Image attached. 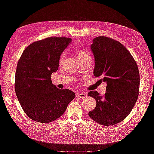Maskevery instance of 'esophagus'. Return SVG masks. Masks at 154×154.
<instances>
[{
	"label": "esophagus",
	"mask_w": 154,
	"mask_h": 154,
	"mask_svg": "<svg viewBox=\"0 0 154 154\" xmlns=\"http://www.w3.org/2000/svg\"><path fill=\"white\" fill-rule=\"evenodd\" d=\"M86 96H87V94L85 93H79L77 94V97L79 98H85L86 97Z\"/></svg>",
	"instance_id": "esophagus-1"
}]
</instances>
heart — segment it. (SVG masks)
<instances>
[{
    "label": "heart",
    "mask_w": 154,
    "mask_h": 154,
    "mask_svg": "<svg viewBox=\"0 0 154 154\" xmlns=\"http://www.w3.org/2000/svg\"><path fill=\"white\" fill-rule=\"evenodd\" d=\"M76 54H77V57L79 60H81V59H83L85 57H88V56H90L88 53H87L86 51H84V50H77L76 52ZM64 59H65V55L62 54L60 57V59H59V64H62Z\"/></svg>",
    "instance_id": "heart-1"
}]
</instances>
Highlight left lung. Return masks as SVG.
Wrapping results in <instances>:
<instances>
[{
    "instance_id": "8db88e82",
    "label": "left lung",
    "mask_w": 154,
    "mask_h": 154,
    "mask_svg": "<svg viewBox=\"0 0 154 154\" xmlns=\"http://www.w3.org/2000/svg\"><path fill=\"white\" fill-rule=\"evenodd\" d=\"M91 49L95 59L93 74L102 77L100 80L107 86L104 96L95 91L88 93L97 103L88 115L100 125H116L127 118L136 103L138 68L127 48L111 38L97 36L93 40Z\"/></svg>"
}]
</instances>
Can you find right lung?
I'll return each instance as SVG.
<instances>
[{
  "label": "right lung",
  "instance_id": "add662e5",
  "mask_svg": "<svg viewBox=\"0 0 154 154\" xmlns=\"http://www.w3.org/2000/svg\"><path fill=\"white\" fill-rule=\"evenodd\" d=\"M66 37H48L29 45L20 56L15 75V91L29 118L49 123L62 116L75 94L59 89L51 75L59 68L60 56L71 43Z\"/></svg>",
  "mask_w": 154,
  "mask_h": 154
}]
</instances>
